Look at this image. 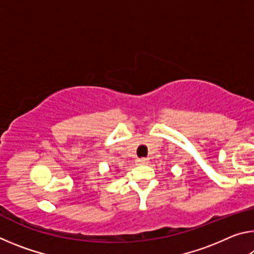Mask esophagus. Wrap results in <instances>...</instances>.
I'll return each mask as SVG.
<instances>
[{
    "mask_svg": "<svg viewBox=\"0 0 254 254\" xmlns=\"http://www.w3.org/2000/svg\"><path fill=\"white\" fill-rule=\"evenodd\" d=\"M136 162H137V165H141V166L148 165V163H149V159H148V158H141V159H139V160H137Z\"/></svg>",
    "mask_w": 254,
    "mask_h": 254,
    "instance_id": "obj_1",
    "label": "esophagus"
}]
</instances>
